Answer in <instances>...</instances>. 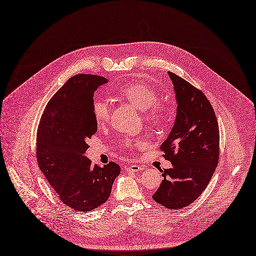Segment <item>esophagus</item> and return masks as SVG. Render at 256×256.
<instances>
[{
    "instance_id": "esophagus-1",
    "label": "esophagus",
    "mask_w": 256,
    "mask_h": 256,
    "mask_svg": "<svg viewBox=\"0 0 256 256\" xmlns=\"http://www.w3.org/2000/svg\"><path fill=\"white\" fill-rule=\"evenodd\" d=\"M142 169H144V167L140 166V165H131V166H128L125 168V170L129 171V172H138Z\"/></svg>"
}]
</instances>
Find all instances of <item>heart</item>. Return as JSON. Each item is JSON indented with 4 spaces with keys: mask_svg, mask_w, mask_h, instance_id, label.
<instances>
[{
    "mask_svg": "<svg viewBox=\"0 0 256 256\" xmlns=\"http://www.w3.org/2000/svg\"><path fill=\"white\" fill-rule=\"evenodd\" d=\"M118 94L125 98L135 108L146 112V118L150 122H159L165 116V108L158 104L159 95L156 91L140 82L133 81L123 85L118 90ZM93 114L98 124H106L110 119V108L106 102H96L93 106ZM127 146H132V140L124 142Z\"/></svg>",
    "mask_w": 256,
    "mask_h": 256,
    "instance_id": "1",
    "label": "heart"
}]
</instances>
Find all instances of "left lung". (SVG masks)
Returning a JSON list of instances; mask_svg holds the SVG:
<instances>
[{
  "mask_svg": "<svg viewBox=\"0 0 256 256\" xmlns=\"http://www.w3.org/2000/svg\"><path fill=\"white\" fill-rule=\"evenodd\" d=\"M168 74L178 108L161 150L172 166L162 171L164 180L152 199L168 209H182L199 198L218 166L220 129L204 93L178 74Z\"/></svg>",
  "mask_w": 256,
  "mask_h": 256,
  "instance_id": "8db88e82",
  "label": "left lung"
}]
</instances>
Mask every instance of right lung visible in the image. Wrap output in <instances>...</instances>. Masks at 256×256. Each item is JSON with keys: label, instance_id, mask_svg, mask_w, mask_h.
Instances as JSON below:
<instances>
[{"label": "right lung", "instance_id": "add662e5", "mask_svg": "<svg viewBox=\"0 0 256 256\" xmlns=\"http://www.w3.org/2000/svg\"><path fill=\"white\" fill-rule=\"evenodd\" d=\"M108 82L94 74H76L49 100L36 133V160L42 173L66 206L87 212L106 202L120 166L92 165L85 156L97 131L94 91Z\"/></svg>", "mask_w": 256, "mask_h": 256}]
</instances>
